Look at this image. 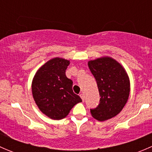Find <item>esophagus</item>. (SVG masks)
I'll return each instance as SVG.
<instances>
[{
    "mask_svg": "<svg viewBox=\"0 0 152 152\" xmlns=\"http://www.w3.org/2000/svg\"><path fill=\"white\" fill-rule=\"evenodd\" d=\"M79 96H80V97H81V99H82V101H85V95H84V93H81L80 95H79Z\"/></svg>",
    "mask_w": 152,
    "mask_h": 152,
    "instance_id": "34e87169",
    "label": "esophagus"
}]
</instances>
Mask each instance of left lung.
<instances>
[{
  "mask_svg": "<svg viewBox=\"0 0 152 152\" xmlns=\"http://www.w3.org/2000/svg\"><path fill=\"white\" fill-rule=\"evenodd\" d=\"M88 67L97 82L100 103L90 110L91 115L104 121L121 113L128 101L130 81L124 67L110 56H102L88 62Z\"/></svg>",
  "mask_w": 152,
  "mask_h": 152,
  "instance_id": "1",
  "label": "left lung"
}]
</instances>
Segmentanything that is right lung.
Listing matches in <instances>:
<instances>
[{"label":"right lung","mask_w":152,"mask_h":152,"mask_svg":"<svg viewBox=\"0 0 152 152\" xmlns=\"http://www.w3.org/2000/svg\"><path fill=\"white\" fill-rule=\"evenodd\" d=\"M70 61L50 59L35 73L31 83L34 100L39 110L53 120L65 118L82 99L73 91V82L65 75Z\"/></svg>","instance_id":"1"}]
</instances>
